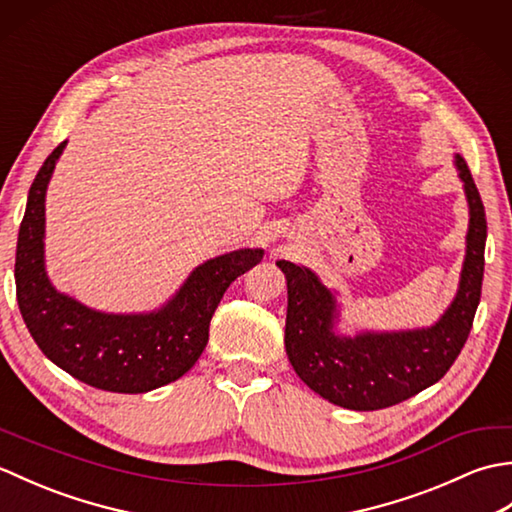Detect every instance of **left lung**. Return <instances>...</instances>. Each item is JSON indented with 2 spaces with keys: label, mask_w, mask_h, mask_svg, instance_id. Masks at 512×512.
Here are the masks:
<instances>
[{
  "label": "left lung",
  "mask_w": 512,
  "mask_h": 512,
  "mask_svg": "<svg viewBox=\"0 0 512 512\" xmlns=\"http://www.w3.org/2000/svg\"><path fill=\"white\" fill-rule=\"evenodd\" d=\"M469 204L466 255L458 292L451 306L429 328L341 334L336 295L306 266L281 259L277 266L288 281L286 354L297 376L332 405L354 411L385 409L411 396L449 372L469 339L482 295L486 213L473 176L462 156H455Z\"/></svg>",
  "instance_id": "obj_1"
}]
</instances>
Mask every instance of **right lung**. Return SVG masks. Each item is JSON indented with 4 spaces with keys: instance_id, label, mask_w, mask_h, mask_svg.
Masks as SVG:
<instances>
[{
    "instance_id": "1",
    "label": "right lung",
    "mask_w": 512,
    "mask_h": 512,
    "mask_svg": "<svg viewBox=\"0 0 512 512\" xmlns=\"http://www.w3.org/2000/svg\"><path fill=\"white\" fill-rule=\"evenodd\" d=\"M65 145L39 169L19 226L15 284L21 317L39 350L63 372L103 391L145 394L195 365L217 303L239 275L262 262L264 250L239 248L206 259L158 310L114 314L83 306L52 286L43 255L46 191Z\"/></svg>"
}]
</instances>
